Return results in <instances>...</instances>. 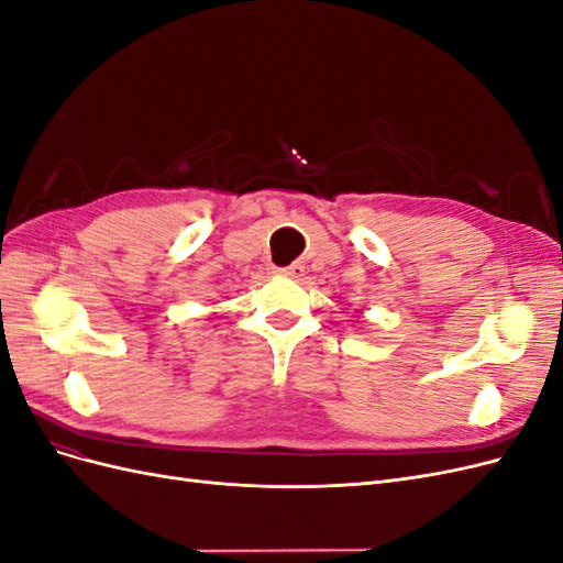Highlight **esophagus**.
Returning a JSON list of instances; mask_svg holds the SVG:
<instances>
[{"instance_id":"1","label":"esophagus","mask_w":563,"mask_h":563,"mask_svg":"<svg viewBox=\"0 0 563 563\" xmlns=\"http://www.w3.org/2000/svg\"><path fill=\"white\" fill-rule=\"evenodd\" d=\"M277 272H279V275H284V277L300 279L305 275V265L302 263H291V265H286V267H277Z\"/></svg>"}]
</instances>
